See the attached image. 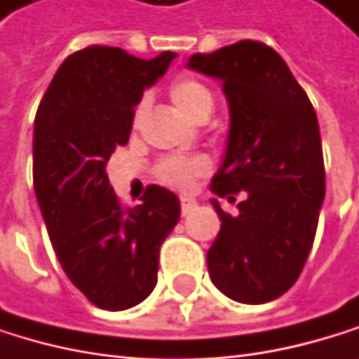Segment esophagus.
Segmentation results:
<instances>
[{
	"mask_svg": "<svg viewBox=\"0 0 359 359\" xmlns=\"http://www.w3.org/2000/svg\"><path fill=\"white\" fill-rule=\"evenodd\" d=\"M196 206H198V202H196L194 198H187V196L181 198V212H183V215H189Z\"/></svg>",
	"mask_w": 359,
	"mask_h": 359,
	"instance_id": "34e87169",
	"label": "esophagus"
}]
</instances>
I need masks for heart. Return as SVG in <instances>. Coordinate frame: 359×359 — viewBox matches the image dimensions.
Instances as JSON below:
<instances>
[{"mask_svg":"<svg viewBox=\"0 0 359 359\" xmlns=\"http://www.w3.org/2000/svg\"><path fill=\"white\" fill-rule=\"evenodd\" d=\"M170 95H172V102L178 108V112L185 114L187 118H194V121L202 112L212 108L210 91L191 79H183V81L174 83ZM208 168L210 165L204 157H168L157 165V176L170 187L187 189L194 185L196 178H200L208 172Z\"/></svg>","mask_w":359,"mask_h":359,"instance_id":"heart-1","label":"heart"}]
</instances>
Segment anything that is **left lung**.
<instances>
[{"label": "left lung", "instance_id": "8db88e82", "mask_svg": "<svg viewBox=\"0 0 359 359\" xmlns=\"http://www.w3.org/2000/svg\"><path fill=\"white\" fill-rule=\"evenodd\" d=\"M187 67L221 81L229 106L210 191L227 200L245 191L234 217L210 200L221 221L206 253L210 280L236 302H270L298 280L325 198L315 108L287 63L262 42L191 55Z\"/></svg>", "mask_w": 359, "mask_h": 359}]
</instances>
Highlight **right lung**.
<instances>
[{
	"label": "right lung",
	"mask_w": 359,
	"mask_h": 359,
	"mask_svg": "<svg viewBox=\"0 0 359 359\" xmlns=\"http://www.w3.org/2000/svg\"><path fill=\"white\" fill-rule=\"evenodd\" d=\"M174 57L83 48L59 65L36 114L34 189L48 236L67 278L100 309L125 311L151 296L159 247L181 217L178 198L159 185L136 208H121L106 174L142 93Z\"/></svg>",
	"instance_id": "1"
}]
</instances>
